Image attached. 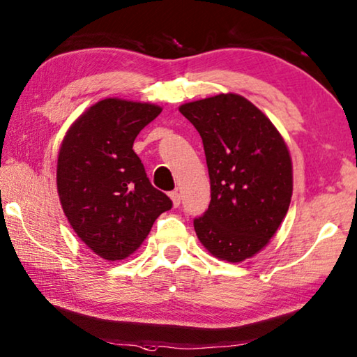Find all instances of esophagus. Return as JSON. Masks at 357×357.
Returning a JSON list of instances; mask_svg holds the SVG:
<instances>
[{"label":"esophagus","instance_id":"esophagus-1","mask_svg":"<svg viewBox=\"0 0 357 357\" xmlns=\"http://www.w3.org/2000/svg\"><path fill=\"white\" fill-rule=\"evenodd\" d=\"M169 197H172L173 206H174V208H178V206L181 205V195H179V192H178V190H173V192H169Z\"/></svg>","mask_w":357,"mask_h":357}]
</instances>
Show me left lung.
I'll return each instance as SVG.
<instances>
[{
  "mask_svg": "<svg viewBox=\"0 0 357 357\" xmlns=\"http://www.w3.org/2000/svg\"><path fill=\"white\" fill-rule=\"evenodd\" d=\"M203 141L211 202L194 219L206 250L241 262L267 245L289 209L292 163L270 119L235 93L179 107Z\"/></svg>",
  "mask_w": 357,
  "mask_h": 357,
  "instance_id": "obj_1",
  "label": "left lung"
}]
</instances>
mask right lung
<instances>
[{
	"label": "right lung",
	"instance_id": "obj_1",
	"mask_svg": "<svg viewBox=\"0 0 357 357\" xmlns=\"http://www.w3.org/2000/svg\"><path fill=\"white\" fill-rule=\"evenodd\" d=\"M162 107L106 98L68 130L56 163V188L65 216L79 238L106 260L137 251L169 197L154 185L133 151V141Z\"/></svg>",
	"mask_w": 357,
	"mask_h": 357
}]
</instances>
